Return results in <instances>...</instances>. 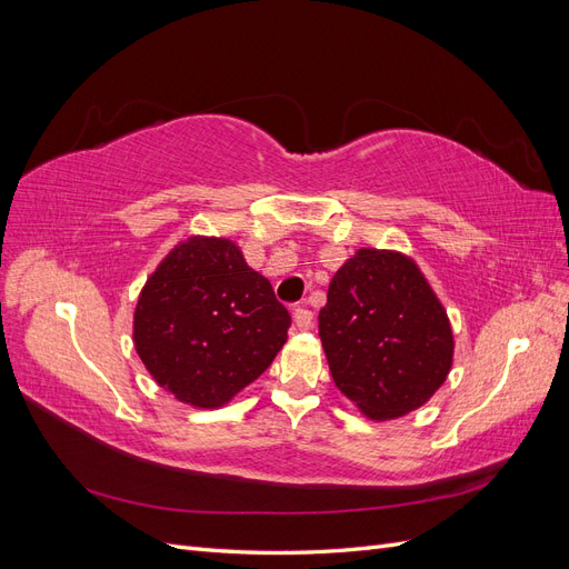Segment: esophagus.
Returning <instances> with one entry per match:
<instances>
[{
  "mask_svg": "<svg viewBox=\"0 0 569 569\" xmlns=\"http://www.w3.org/2000/svg\"><path fill=\"white\" fill-rule=\"evenodd\" d=\"M295 322H297L299 330H311V327H313V311H308L306 306H299L295 311Z\"/></svg>",
  "mask_w": 569,
  "mask_h": 569,
  "instance_id": "obj_1",
  "label": "esophagus"
}]
</instances>
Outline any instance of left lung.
Masks as SVG:
<instances>
[{
	"instance_id": "obj_1",
	"label": "left lung",
	"mask_w": 569,
	"mask_h": 569,
	"mask_svg": "<svg viewBox=\"0 0 569 569\" xmlns=\"http://www.w3.org/2000/svg\"><path fill=\"white\" fill-rule=\"evenodd\" d=\"M318 330L337 389L370 420L427 403L453 363L449 316L399 251L358 249L335 272Z\"/></svg>"
}]
</instances>
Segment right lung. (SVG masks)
<instances>
[{
  "label": "right lung",
  "instance_id": "right-lung-1",
  "mask_svg": "<svg viewBox=\"0 0 569 569\" xmlns=\"http://www.w3.org/2000/svg\"><path fill=\"white\" fill-rule=\"evenodd\" d=\"M291 318L226 237H187L149 274L132 320L137 356L178 401L226 406L284 347Z\"/></svg>",
  "mask_w": 569,
  "mask_h": 569
}]
</instances>
